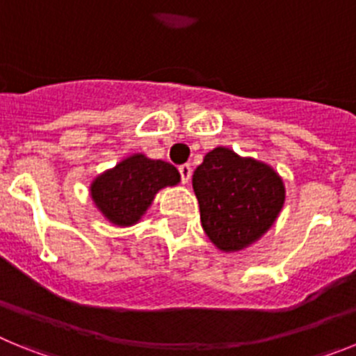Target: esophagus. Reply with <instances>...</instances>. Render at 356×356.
I'll return each mask as SVG.
<instances>
[{
  "label": "esophagus",
  "instance_id": "34e87169",
  "mask_svg": "<svg viewBox=\"0 0 356 356\" xmlns=\"http://www.w3.org/2000/svg\"><path fill=\"white\" fill-rule=\"evenodd\" d=\"M178 172H180L181 181H184V184H188L191 176H193V168H191V163H184V165H180V168H178Z\"/></svg>",
  "mask_w": 356,
  "mask_h": 356
}]
</instances>
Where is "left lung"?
Segmentation results:
<instances>
[{"label":"left lung","mask_w":356,"mask_h":356,"mask_svg":"<svg viewBox=\"0 0 356 356\" xmlns=\"http://www.w3.org/2000/svg\"><path fill=\"white\" fill-rule=\"evenodd\" d=\"M201 225L222 251H241L275 222L285 201L284 181L269 165L228 147L207 153L193 176Z\"/></svg>","instance_id":"obj_1"}]
</instances>
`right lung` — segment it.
Wrapping results in <instances>:
<instances>
[{
	"label": "right lung",
	"mask_w": 356,
	"mask_h": 356,
	"mask_svg": "<svg viewBox=\"0 0 356 356\" xmlns=\"http://www.w3.org/2000/svg\"><path fill=\"white\" fill-rule=\"evenodd\" d=\"M178 181L180 172L169 162L134 155L97 176L90 185V194L108 221L130 226L139 221L160 188Z\"/></svg>",
	"instance_id": "right-lung-1"
}]
</instances>
